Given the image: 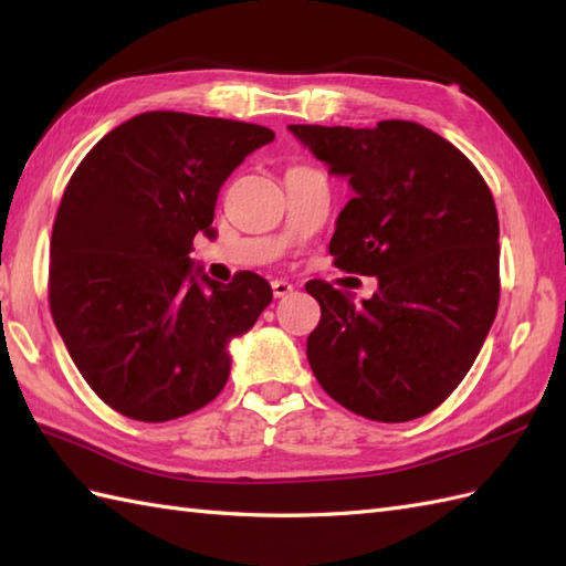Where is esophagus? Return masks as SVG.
I'll return each instance as SVG.
<instances>
[{
    "instance_id": "obj_1",
    "label": "esophagus",
    "mask_w": 566,
    "mask_h": 566,
    "mask_svg": "<svg viewBox=\"0 0 566 566\" xmlns=\"http://www.w3.org/2000/svg\"><path fill=\"white\" fill-rule=\"evenodd\" d=\"M292 292H294V286H292L290 282H284V280H274V282H272V294H274L276 298L290 296Z\"/></svg>"
}]
</instances>
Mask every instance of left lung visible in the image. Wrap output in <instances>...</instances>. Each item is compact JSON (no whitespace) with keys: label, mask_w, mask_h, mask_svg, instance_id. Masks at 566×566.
I'll use <instances>...</instances> for the list:
<instances>
[{"label":"left lung","mask_w":566,"mask_h":566,"mask_svg":"<svg viewBox=\"0 0 566 566\" xmlns=\"http://www.w3.org/2000/svg\"><path fill=\"white\" fill-rule=\"evenodd\" d=\"M355 197L335 223L338 270L377 276L363 304L323 280L306 357L347 411L381 423L430 413L457 389L496 318L499 213L472 160L413 122L290 126Z\"/></svg>","instance_id":"obj_1"}]
</instances>
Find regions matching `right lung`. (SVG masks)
Masks as SVG:
<instances>
[{
  "label": "right lung",
  "mask_w": 566,
  "mask_h": 566,
  "mask_svg": "<svg viewBox=\"0 0 566 566\" xmlns=\"http://www.w3.org/2000/svg\"><path fill=\"white\" fill-rule=\"evenodd\" d=\"M270 128L146 112L109 130L72 172L51 238L48 302L72 363L99 399L143 423L213 401L228 343L272 302L268 280L191 272L195 235H213L219 189Z\"/></svg>",
  "instance_id": "add662e5"
}]
</instances>
